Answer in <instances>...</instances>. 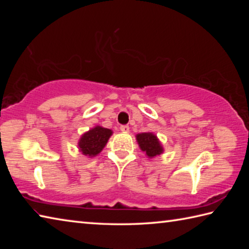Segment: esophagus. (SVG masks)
I'll return each instance as SVG.
<instances>
[{
    "label": "esophagus",
    "instance_id": "1",
    "mask_svg": "<svg viewBox=\"0 0 249 249\" xmlns=\"http://www.w3.org/2000/svg\"><path fill=\"white\" fill-rule=\"evenodd\" d=\"M120 129L122 130V132L127 133L128 130H129V126H128V125H121V126H120Z\"/></svg>",
    "mask_w": 249,
    "mask_h": 249
}]
</instances>
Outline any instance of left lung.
<instances>
[{"label":"left lung","mask_w":249,"mask_h":249,"mask_svg":"<svg viewBox=\"0 0 249 249\" xmlns=\"http://www.w3.org/2000/svg\"><path fill=\"white\" fill-rule=\"evenodd\" d=\"M136 140L138 142L141 149L145 151L148 157L153 158L157 155L162 153V147L159 144V141L154 134L151 133H142L138 134L136 136Z\"/></svg>","instance_id":"1"}]
</instances>
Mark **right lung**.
<instances>
[{
	"instance_id": "right-lung-1",
	"label": "right lung",
	"mask_w": 249,
	"mask_h": 249,
	"mask_svg": "<svg viewBox=\"0 0 249 249\" xmlns=\"http://www.w3.org/2000/svg\"><path fill=\"white\" fill-rule=\"evenodd\" d=\"M111 135V129L101 127V126H95L94 128L90 129L89 132L84 134L80 138L79 148L82 151L83 155L93 157V156L98 155L104 148Z\"/></svg>"
}]
</instances>
